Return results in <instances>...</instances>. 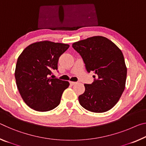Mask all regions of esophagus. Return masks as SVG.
<instances>
[{
	"mask_svg": "<svg viewBox=\"0 0 146 146\" xmlns=\"http://www.w3.org/2000/svg\"><path fill=\"white\" fill-rule=\"evenodd\" d=\"M69 83H70V85L73 86L74 84H75L77 82H73V81H70V82H69Z\"/></svg>",
	"mask_w": 146,
	"mask_h": 146,
	"instance_id": "esophagus-1",
	"label": "esophagus"
}]
</instances>
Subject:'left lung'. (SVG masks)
Here are the masks:
<instances>
[{"instance_id": "obj_1", "label": "left lung", "mask_w": 146, "mask_h": 146, "mask_svg": "<svg viewBox=\"0 0 146 146\" xmlns=\"http://www.w3.org/2000/svg\"><path fill=\"white\" fill-rule=\"evenodd\" d=\"M72 47L81 56L88 72L96 74L94 82L85 84V92L78 96L80 105L96 113L109 110L119 101L125 86L127 68L123 53L103 36L77 41Z\"/></svg>"}]
</instances>
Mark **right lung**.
Listing matches in <instances>:
<instances>
[{
  "label": "right lung",
  "instance_id": "add662e5",
  "mask_svg": "<svg viewBox=\"0 0 146 146\" xmlns=\"http://www.w3.org/2000/svg\"><path fill=\"white\" fill-rule=\"evenodd\" d=\"M69 47L68 44L40 41L28 46L18 58L16 84L23 101L32 109L47 112L60 103L69 83L50 76L58 69L59 57Z\"/></svg>",
  "mask_w": 146,
  "mask_h": 146
}]
</instances>
